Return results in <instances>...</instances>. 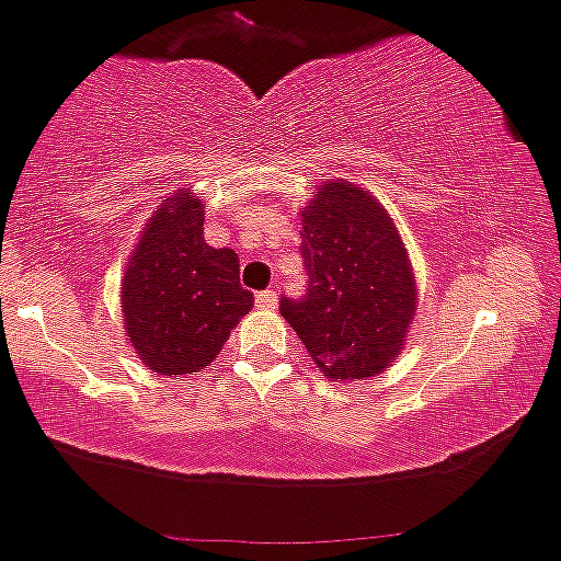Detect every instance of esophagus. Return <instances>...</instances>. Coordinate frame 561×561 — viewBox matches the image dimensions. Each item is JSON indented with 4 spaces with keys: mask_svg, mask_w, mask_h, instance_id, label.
<instances>
[{
    "mask_svg": "<svg viewBox=\"0 0 561 561\" xmlns=\"http://www.w3.org/2000/svg\"><path fill=\"white\" fill-rule=\"evenodd\" d=\"M256 305L264 307V310H273L278 305V291L275 288H267V291H259L256 294Z\"/></svg>",
    "mask_w": 561,
    "mask_h": 561,
    "instance_id": "1",
    "label": "esophagus"
}]
</instances>
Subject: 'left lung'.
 I'll list each match as a JSON object with an SVG mask.
<instances>
[{
	"mask_svg": "<svg viewBox=\"0 0 561 561\" xmlns=\"http://www.w3.org/2000/svg\"><path fill=\"white\" fill-rule=\"evenodd\" d=\"M302 297H280L318 369L334 379L375 377L401 353L417 307L399 230L375 197L327 182L302 210Z\"/></svg>",
	"mask_w": 561,
	"mask_h": 561,
	"instance_id": "1",
	"label": "left lung"
}]
</instances>
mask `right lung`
<instances>
[{"mask_svg": "<svg viewBox=\"0 0 561 561\" xmlns=\"http://www.w3.org/2000/svg\"><path fill=\"white\" fill-rule=\"evenodd\" d=\"M254 307L240 286L232 249L203 238V206L176 192L149 219L125 267V331L158 375H192L221 351L230 329Z\"/></svg>", "mask_w": 561, "mask_h": 561, "instance_id": "right-lung-1", "label": "right lung"}]
</instances>
